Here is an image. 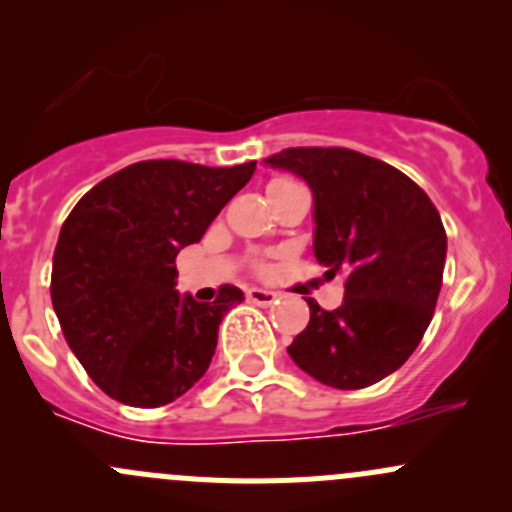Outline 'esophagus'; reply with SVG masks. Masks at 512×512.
Masks as SVG:
<instances>
[{
    "label": "esophagus",
    "instance_id": "esophagus-1",
    "mask_svg": "<svg viewBox=\"0 0 512 512\" xmlns=\"http://www.w3.org/2000/svg\"><path fill=\"white\" fill-rule=\"evenodd\" d=\"M247 302L252 304H260V307H270V304L277 302V292H270V289H262V287H250L245 292Z\"/></svg>",
    "mask_w": 512,
    "mask_h": 512
}]
</instances>
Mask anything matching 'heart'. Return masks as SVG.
I'll list each match as a JSON object with an SVG mask.
<instances>
[{"label":"heart","instance_id":"1","mask_svg":"<svg viewBox=\"0 0 512 512\" xmlns=\"http://www.w3.org/2000/svg\"><path fill=\"white\" fill-rule=\"evenodd\" d=\"M285 183H287V180H272V183H270V185H267V190L277 188V185H285Z\"/></svg>","mask_w":512,"mask_h":512}]
</instances>
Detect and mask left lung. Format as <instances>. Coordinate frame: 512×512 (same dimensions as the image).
<instances>
[{
  "mask_svg": "<svg viewBox=\"0 0 512 512\" xmlns=\"http://www.w3.org/2000/svg\"><path fill=\"white\" fill-rule=\"evenodd\" d=\"M314 195V257L344 275L342 307L309 299L287 352L312 379L364 389L394 374L421 342L446 265V230L426 193L394 165L349 148H287L265 158Z\"/></svg>",
  "mask_w": 512,
  "mask_h": 512,
  "instance_id": "8db88e82",
  "label": "left lung"
}]
</instances>
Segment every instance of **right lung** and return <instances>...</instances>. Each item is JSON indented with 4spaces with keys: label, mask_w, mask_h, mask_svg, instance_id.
<instances>
[{
    "label": "right lung",
    "mask_w": 512,
    "mask_h": 512,
    "mask_svg": "<svg viewBox=\"0 0 512 512\" xmlns=\"http://www.w3.org/2000/svg\"><path fill=\"white\" fill-rule=\"evenodd\" d=\"M255 165L141 160L94 185L61 225L51 304L71 352L111 399L156 409L208 371L220 322L245 294L225 285L215 302L180 297L175 257L200 242Z\"/></svg>",
    "instance_id": "add662e5"
}]
</instances>
